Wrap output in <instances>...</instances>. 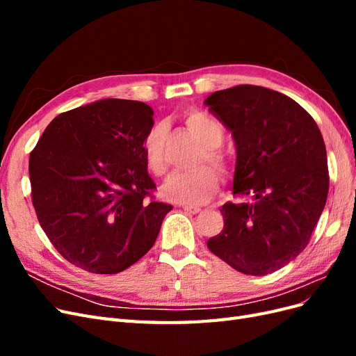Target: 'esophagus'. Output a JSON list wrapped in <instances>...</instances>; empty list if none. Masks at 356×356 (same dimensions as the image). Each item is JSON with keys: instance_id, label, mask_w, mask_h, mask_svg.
Masks as SVG:
<instances>
[{"instance_id": "1", "label": "esophagus", "mask_w": 356, "mask_h": 356, "mask_svg": "<svg viewBox=\"0 0 356 356\" xmlns=\"http://www.w3.org/2000/svg\"><path fill=\"white\" fill-rule=\"evenodd\" d=\"M182 209L190 213H199L200 208L199 207H191V204H182Z\"/></svg>"}]
</instances>
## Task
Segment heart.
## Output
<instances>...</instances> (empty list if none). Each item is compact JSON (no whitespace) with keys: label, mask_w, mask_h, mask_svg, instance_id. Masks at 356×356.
<instances>
[{"label":"heart","mask_w":356,"mask_h":356,"mask_svg":"<svg viewBox=\"0 0 356 356\" xmlns=\"http://www.w3.org/2000/svg\"><path fill=\"white\" fill-rule=\"evenodd\" d=\"M184 122L190 131L195 134L203 145L199 156L197 165L207 161L220 172L221 177L230 178L233 174L232 160L220 152L224 141L222 126L200 111H188ZM166 131L161 124H156L149 129L144 139V157L147 168L156 177H165L169 169V160L166 156ZM220 188V178L217 172L206 165L199 166L190 172H179L172 175L163 188L165 196L170 200L202 204L209 202Z\"/></svg>","instance_id":"1"}]
</instances>
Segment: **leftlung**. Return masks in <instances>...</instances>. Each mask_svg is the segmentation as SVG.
I'll return each mask as SVG.
<instances>
[{"label":"left lung","instance_id":"obj_1","mask_svg":"<svg viewBox=\"0 0 356 356\" xmlns=\"http://www.w3.org/2000/svg\"><path fill=\"white\" fill-rule=\"evenodd\" d=\"M204 105L232 131L233 195L250 199L222 204L224 229L207 245L241 273H272L305 250L324 211V138L303 106L261 86L213 92Z\"/></svg>","mask_w":356,"mask_h":356}]
</instances>
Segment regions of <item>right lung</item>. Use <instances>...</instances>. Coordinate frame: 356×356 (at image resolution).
I'll return each instance as SVG.
<instances>
[{
    "label": "right lung",
    "mask_w": 356,
    "mask_h": 356,
    "mask_svg": "<svg viewBox=\"0 0 356 356\" xmlns=\"http://www.w3.org/2000/svg\"><path fill=\"white\" fill-rule=\"evenodd\" d=\"M144 102L102 99L53 118L29 156L32 204L56 251L86 272L126 270L154 245L170 204L153 196Z\"/></svg>",
    "instance_id": "right-lung-1"
}]
</instances>
